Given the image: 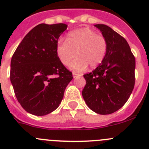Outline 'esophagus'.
Segmentation results:
<instances>
[{
    "mask_svg": "<svg viewBox=\"0 0 149 149\" xmlns=\"http://www.w3.org/2000/svg\"><path fill=\"white\" fill-rule=\"evenodd\" d=\"M81 74H79V73H73V78H76V77H79V76H81Z\"/></svg>",
    "mask_w": 149,
    "mask_h": 149,
    "instance_id": "1",
    "label": "esophagus"
}]
</instances>
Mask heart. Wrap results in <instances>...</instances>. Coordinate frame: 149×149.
<instances>
[{"label":"heart","mask_w":149,"mask_h":149,"mask_svg":"<svg viewBox=\"0 0 149 149\" xmlns=\"http://www.w3.org/2000/svg\"><path fill=\"white\" fill-rule=\"evenodd\" d=\"M108 49L107 41L103 36L89 28L73 30L65 40L60 39L56 46V52L62 64L68 65L73 58L70 68L75 71H83L87 68L97 67L105 57Z\"/></svg>","instance_id":"1"}]
</instances>
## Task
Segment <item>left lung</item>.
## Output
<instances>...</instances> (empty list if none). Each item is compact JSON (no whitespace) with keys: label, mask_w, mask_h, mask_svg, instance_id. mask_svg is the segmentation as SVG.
I'll return each mask as SVG.
<instances>
[{"label":"left lung","mask_w":149,"mask_h":149,"mask_svg":"<svg viewBox=\"0 0 149 149\" xmlns=\"http://www.w3.org/2000/svg\"><path fill=\"white\" fill-rule=\"evenodd\" d=\"M95 26L106 39L108 49L103 61L84 75L86 83L82 96L94 112L111 114L126 103L133 90L135 59L122 36L105 24Z\"/></svg>","instance_id":"1"}]
</instances>
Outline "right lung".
I'll return each mask as SVG.
<instances>
[{
    "label": "right lung",
    "instance_id": "1",
    "mask_svg": "<svg viewBox=\"0 0 149 149\" xmlns=\"http://www.w3.org/2000/svg\"><path fill=\"white\" fill-rule=\"evenodd\" d=\"M63 23H42L23 38L11 61L10 80L27 112L44 116L58 108L73 75L59 60L56 46L67 29Z\"/></svg>",
    "mask_w": 149,
    "mask_h": 149
}]
</instances>
